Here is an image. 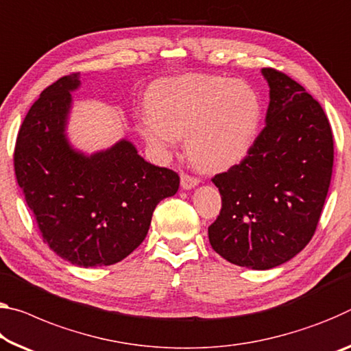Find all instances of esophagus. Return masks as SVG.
<instances>
[{"instance_id": "1", "label": "esophagus", "mask_w": 351, "mask_h": 351, "mask_svg": "<svg viewBox=\"0 0 351 351\" xmlns=\"http://www.w3.org/2000/svg\"><path fill=\"white\" fill-rule=\"evenodd\" d=\"M199 184V180L198 178H193V176H189L186 173H181V187L184 189V191H189V189H193Z\"/></svg>"}]
</instances>
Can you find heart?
Here are the masks:
<instances>
[{
	"instance_id": "heart-1",
	"label": "heart",
	"mask_w": 351,
	"mask_h": 351,
	"mask_svg": "<svg viewBox=\"0 0 351 351\" xmlns=\"http://www.w3.org/2000/svg\"><path fill=\"white\" fill-rule=\"evenodd\" d=\"M138 131L162 153L186 137L199 169L226 170L247 158L259 134L263 101L248 82L215 75H186L160 81L148 95Z\"/></svg>"
}]
</instances>
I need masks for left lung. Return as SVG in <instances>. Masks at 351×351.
I'll return each mask as SVG.
<instances>
[{
    "mask_svg": "<svg viewBox=\"0 0 351 351\" xmlns=\"http://www.w3.org/2000/svg\"><path fill=\"white\" fill-rule=\"evenodd\" d=\"M265 128L239 165L215 175L220 215L209 242L231 264L269 270L308 245L332 173V132L322 106L303 86L274 69Z\"/></svg>",
    "mask_w": 351,
    "mask_h": 351,
    "instance_id": "obj_1",
    "label": "left lung"
}]
</instances>
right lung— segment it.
Wrapping results in <instances>:
<instances>
[{
	"label": "right lung",
	"instance_id": "add662e5",
	"mask_svg": "<svg viewBox=\"0 0 351 351\" xmlns=\"http://www.w3.org/2000/svg\"><path fill=\"white\" fill-rule=\"evenodd\" d=\"M80 87L73 73L40 93L19 131L14 167L43 242L87 269L134 252L156 206L178 192L180 176L147 162L128 138L90 154L75 148L66 128Z\"/></svg>",
	"mask_w": 351,
	"mask_h": 351
}]
</instances>
